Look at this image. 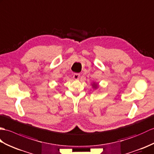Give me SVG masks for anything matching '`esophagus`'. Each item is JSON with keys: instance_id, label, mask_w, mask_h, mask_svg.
<instances>
[{"instance_id": "34e87169", "label": "esophagus", "mask_w": 154, "mask_h": 154, "mask_svg": "<svg viewBox=\"0 0 154 154\" xmlns=\"http://www.w3.org/2000/svg\"><path fill=\"white\" fill-rule=\"evenodd\" d=\"M80 74H78V73H74V75H73V78H74V79H75V80H78V78H80Z\"/></svg>"}]
</instances>
